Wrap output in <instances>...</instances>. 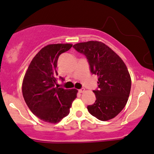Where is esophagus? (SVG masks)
Instances as JSON below:
<instances>
[{
  "instance_id": "esophagus-1",
  "label": "esophagus",
  "mask_w": 154,
  "mask_h": 154,
  "mask_svg": "<svg viewBox=\"0 0 154 154\" xmlns=\"http://www.w3.org/2000/svg\"><path fill=\"white\" fill-rule=\"evenodd\" d=\"M85 88H81V89H80V90H79V92L80 93H84L85 92Z\"/></svg>"
}]
</instances>
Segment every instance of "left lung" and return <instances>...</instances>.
<instances>
[{"label":"left lung","mask_w":154,"mask_h":154,"mask_svg":"<svg viewBox=\"0 0 154 154\" xmlns=\"http://www.w3.org/2000/svg\"><path fill=\"white\" fill-rule=\"evenodd\" d=\"M73 47L87 58L92 74L98 77L94 104L88 112L100 121L116 117L126 106L131 91V77L126 64L112 49L97 41L81 42Z\"/></svg>","instance_id":"obj_1"}]
</instances>
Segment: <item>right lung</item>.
<instances>
[{
    "instance_id": "1",
    "label": "right lung",
    "mask_w": 154,
    "mask_h": 154,
    "mask_svg": "<svg viewBox=\"0 0 154 154\" xmlns=\"http://www.w3.org/2000/svg\"><path fill=\"white\" fill-rule=\"evenodd\" d=\"M70 44H55L43 47L30 62L23 82V95L32 112L43 121L56 124L68 116L77 90L55 86L57 63ZM63 80V77H60Z\"/></svg>"
}]
</instances>
